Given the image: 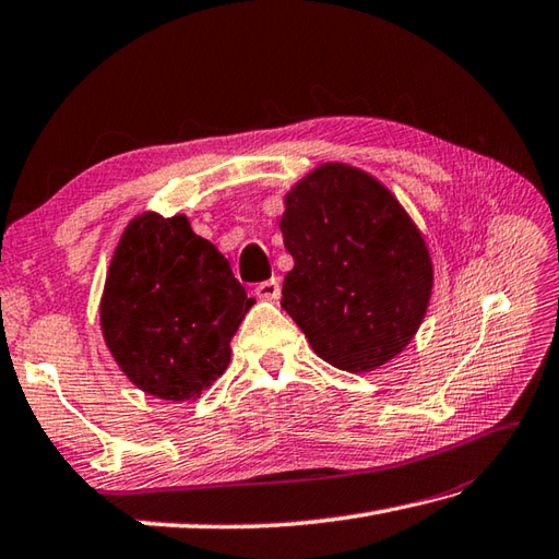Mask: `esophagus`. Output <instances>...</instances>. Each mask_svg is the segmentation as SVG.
<instances>
[{
	"label": "esophagus",
	"instance_id": "34e87169",
	"mask_svg": "<svg viewBox=\"0 0 559 559\" xmlns=\"http://www.w3.org/2000/svg\"><path fill=\"white\" fill-rule=\"evenodd\" d=\"M280 292H282V287H280V280H277V277L260 282L258 287H255V296H258V299H265V301L280 299Z\"/></svg>",
	"mask_w": 559,
	"mask_h": 559
}]
</instances>
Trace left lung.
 <instances>
[{"label": "left lung", "mask_w": 559, "mask_h": 559, "mask_svg": "<svg viewBox=\"0 0 559 559\" xmlns=\"http://www.w3.org/2000/svg\"><path fill=\"white\" fill-rule=\"evenodd\" d=\"M294 267L282 309L313 352L343 371H373L413 340L435 270L423 234L373 176L323 164L284 198L280 222Z\"/></svg>", "instance_id": "8db88e82"}]
</instances>
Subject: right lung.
I'll use <instances>...</instances> for the list:
<instances>
[{"label":"right lung","mask_w":559,"mask_h":559,"mask_svg":"<svg viewBox=\"0 0 559 559\" xmlns=\"http://www.w3.org/2000/svg\"><path fill=\"white\" fill-rule=\"evenodd\" d=\"M255 299L188 216L144 212L112 253L100 328L122 373L162 401H195L229 367Z\"/></svg>","instance_id":"obj_1"}]
</instances>
